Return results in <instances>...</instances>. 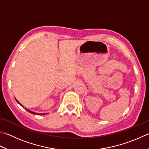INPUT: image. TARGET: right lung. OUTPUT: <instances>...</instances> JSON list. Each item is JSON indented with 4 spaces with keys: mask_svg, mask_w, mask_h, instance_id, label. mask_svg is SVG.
Here are the masks:
<instances>
[{
    "mask_svg": "<svg viewBox=\"0 0 149 149\" xmlns=\"http://www.w3.org/2000/svg\"><path fill=\"white\" fill-rule=\"evenodd\" d=\"M15 100H16V101H17V102L19 104H20L21 106H22V107H23V108H24V106H22V104H21L20 103H19V101L17 100L16 99H15ZM25 109H26V110L28 111H29V112H30V113H32V114H36V115H45V114H47V113H35V112H33V111H30V110H29V109H26V108H25Z\"/></svg>",
    "mask_w": 149,
    "mask_h": 149,
    "instance_id": "add662e5",
    "label": "right lung"
}]
</instances>
